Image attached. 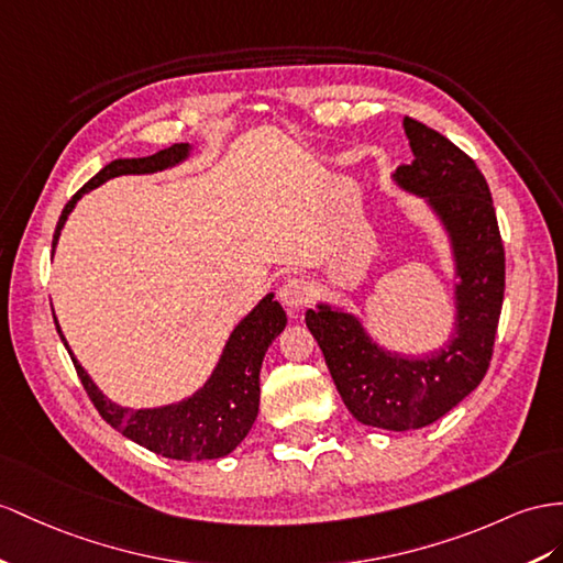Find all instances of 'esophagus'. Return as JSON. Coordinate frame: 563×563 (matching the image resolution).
<instances>
[{"label":"esophagus","mask_w":563,"mask_h":563,"mask_svg":"<svg viewBox=\"0 0 563 563\" xmlns=\"http://www.w3.org/2000/svg\"><path fill=\"white\" fill-rule=\"evenodd\" d=\"M311 283L307 278H287L280 285V299L287 309H301L309 305L311 299Z\"/></svg>","instance_id":"1"}]
</instances>
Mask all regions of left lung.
Returning <instances> with one entry per match:
<instances>
[{"mask_svg":"<svg viewBox=\"0 0 563 563\" xmlns=\"http://www.w3.org/2000/svg\"><path fill=\"white\" fill-rule=\"evenodd\" d=\"M413 152L395 180L438 211L452 238L456 276V333L426 358L380 350L352 313L307 311L330 376L354 419L383 430L435 423L471 395L493 358L504 301V244L487 180L473 158L432 128L405 119Z\"/></svg>","mask_w":563,"mask_h":563,"instance_id":"obj_1","label":"left lung"}]
</instances>
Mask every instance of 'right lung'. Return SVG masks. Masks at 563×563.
Segmentation results:
<instances>
[{
    "instance_id": "add662e5",
    "label": "right lung",
    "mask_w": 563,
    "mask_h": 563,
    "mask_svg": "<svg viewBox=\"0 0 563 563\" xmlns=\"http://www.w3.org/2000/svg\"><path fill=\"white\" fill-rule=\"evenodd\" d=\"M187 152H190V144L180 142L170 144L168 150H162L152 156L117 158V162L107 164L64 207L59 223H56L54 230L52 247L59 240L70 209L76 207V201L85 192L95 190V187L117 176H135V173L140 176V173L164 170L173 164H180ZM285 323L287 319L283 307L273 299V295H266L252 309V313L244 316L240 325L233 330L219 366H216L211 378L201 390L178 401V405L137 411L113 405V401L99 393L88 373L76 362V356L70 354L59 323H56V330H59L68 354L74 358V366L85 393H88L95 409L111 428L121 430L128 440L147 446L154 454L176 461H201L221 459L247 438L258 413V393H262L258 390V371H262V362L271 342L280 335Z\"/></svg>"
}]
</instances>
